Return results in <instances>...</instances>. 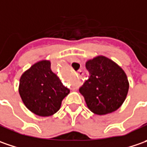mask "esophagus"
<instances>
[{
	"mask_svg": "<svg viewBox=\"0 0 147 147\" xmlns=\"http://www.w3.org/2000/svg\"><path fill=\"white\" fill-rule=\"evenodd\" d=\"M79 75H81V73H80V72H79Z\"/></svg>",
	"mask_w": 147,
	"mask_h": 147,
	"instance_id": "34e87169",
	"label": "esophagus"
}]
</instances>
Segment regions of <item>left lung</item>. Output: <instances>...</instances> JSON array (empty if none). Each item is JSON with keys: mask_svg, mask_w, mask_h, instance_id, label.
Masks as SVG:
<instances>
[{"mask_svg": "<svg viewBox=\"0 0 147 147\" xmlns=\"http://www.w3.org/2000/svg\"><path fill=\"white\" fill-rule=\"evenodd\" d=\"M85 67L90 76L79 90L88 108L100 115L115 111L129 92V83L124 70L102 55L88 60Z\"/></svg>", "mask_w": 147, "mask_h": 147, "instance_id": "1", "label": "left lung"}]
</instances>
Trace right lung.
<instances>
[{
	"label": "right lung",
	"mask_w": 147,
	"mask_h": 147,
	"mask_svg": "<svg viewBox=\"0 0 147 147\" xmlns=\"http://www.w3.org/2000/svg\"><path fill=\"white\" fill-rule=\"evenodd\" d=\"M49 60L39 61L20 77L18 92L26 107L39 116H50L60 109L70 90L51 70Z\"/></svg>",
	"instance_id": "right-lung-1"
}]
</instances>
